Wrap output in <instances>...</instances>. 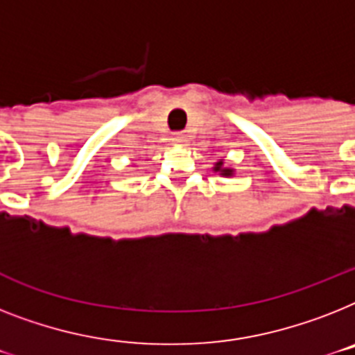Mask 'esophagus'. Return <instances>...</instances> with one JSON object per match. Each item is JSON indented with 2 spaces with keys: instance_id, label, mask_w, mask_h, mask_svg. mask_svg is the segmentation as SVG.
<instances>
[{
  "instance_id": "obj_1",
  "label": "esophagus",
  "mask_w": 355,
  "mask_h": 355,
  "mask_svg": "<svg viewBox=\"0 0 355 355\" xmlns=\"http://www.w3.org/2000/svg\"><path fill=\"white\" fill-rule=\"evenodd\" d=\"M173 140H175L177 144H180V146H186L187 135L186 132H175V135H173Z\"/></svg>"
}]
</instances>
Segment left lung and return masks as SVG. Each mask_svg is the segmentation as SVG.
Segmentation results:
<instances>
[{"label": "left lung", "mask_w": 355, "mask_h": 355, "mask_svg": "<svg viewBox=\"0 0 355 355\" xmlns=\"http://www.w3.org/2000/svg\"><path fill=\"white\" fill-rule=\"evenodd\" d=\"M213 171L218 173L220 177H233L235 175V169L232 168V166H227L226 162H224V158H218L217 162L213 164Z\"/></svg>", "instance_id": "1"}]
</instances>
